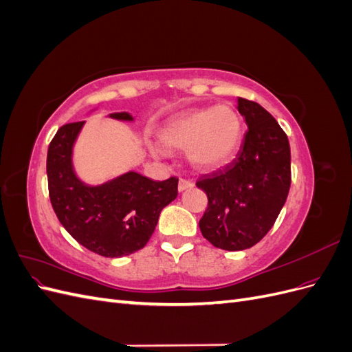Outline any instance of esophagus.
Returning <instances> with one entry per match:
<instances>
[{
	"label": "esophagus",
	"instance_id": "1",
	"mask_svg": "<svg viewBox=\"0 0 352 352\" xmlns=\"http://www.w3.org/2000/svg\"><path fill=\"white\" fill-rule=\"evenodd\" d=\"M194 186V182H190V180H188V179H179V185H177V188H179V190L180 192H182V190H185V189H189V188H192Z\"/></svg>",
	"mask_w": 352,
	"mask_h": 352
}]
</instances>
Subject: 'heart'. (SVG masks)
I'll use <instances>...</instances> for the list:
<instances>
[{
    "label": "heart",
    "instance_id": "b5f03b06",
    "mask_svg": "<svg viewBox=\"0 0 352 352\" xmlns=\"http://www.w3.org/2000/svg\"><path fill=\"white\" fill-rule=\"evenodd\" d=\"M160 141L167 148L188 150L190 163L211 170L229 163L239 150L242 122L228 105L202 109L175 119L160 131ZM153 153L158 150L151 146Z\"/></svg>",
    "mask_w": 352,
    "mask_h": 352
}]
</instances>
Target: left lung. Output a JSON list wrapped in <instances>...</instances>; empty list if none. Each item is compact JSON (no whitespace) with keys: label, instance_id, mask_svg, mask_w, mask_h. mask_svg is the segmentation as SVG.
<instances>
[{"label":"left lung","instance_id":"obj_1","mask_svg":"<svg viewBox=\"0 0 352 352\" xmlns=\"http://www.w3.org/2000/svg\"><path fill=\"white\" fill-rule=\"evenodd\" d=\"M238 111L248 131L236 158L197 182L208 197L199 220L202 236L226 251L260 242L291 188V148L279 123L260 104L245 98H238Z\"/></svg>","mask_w":352,"mask_h":352}]
</instances>
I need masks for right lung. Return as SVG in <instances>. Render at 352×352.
Segmentation results:
<instances>
[{
	"label": "right lung",
	"instance_id": "1",
	"mask_svg": "<svg viewBox=\"0 0 352 352\" xmlns=\"http://www.w3.org/2000/svg\"><path fill=\"white\" fill-rule=\"evenodd\" d=\"M109 117L133 122L132 114ZM85 122L61 126L48 146L47 176L52 208L70 235L102 257L117 258L144 248L162 210L177 197V180L155 182L127 172L101 185H88L73 167V146Z\"/></svg>",
	"mask_w": 352,
	"mask_h": 352
}]
</instances>
